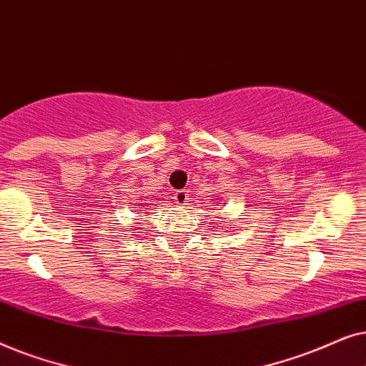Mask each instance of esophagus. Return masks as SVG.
<instances>
[{"instance_id": "1", "label": "esophagus", "mask_w": 366, "mask_h": 366, "mask_svg": "<svg viewBox=\"0 0 366 366\" xmlns=\"http://www.w3.org/2000/svg\"><path fill=\"white\" fill-rule=\"evenodd\" d=\"M173 198L178 204H187V202L189 199V193L187 192V189H178V192H174Z\"/></svg>"}]
</instances>
